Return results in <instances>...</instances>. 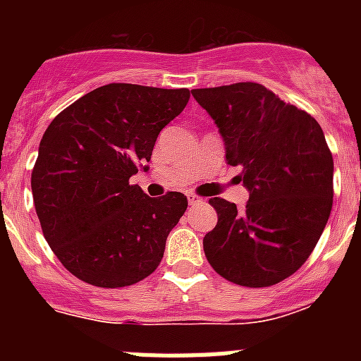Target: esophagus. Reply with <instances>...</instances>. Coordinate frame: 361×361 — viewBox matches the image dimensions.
I'll list each match as a JSON object with an SVG mask.
<instances>
[{"mask_svg": "<svg viewBox=\"0 0 361 361\" xmlns=\"http://www.w3.org/2000/svg\"><path fill=\"white\" fill-rule=\"evenodd\" d=\"M188 202H190V206H197V204L202 202V199L197 195H193V193H188Z\"/></svg>", "mask_w": 361, "mask_h": 361, "instance_id": "1", "label": "esophagus"}]
</instances>
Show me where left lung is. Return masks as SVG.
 I'll return each mask as SVG.
<instances>
[{"mask_svg":"<svg viewBox=\"0 0 361 361\" xmlns=\"http://www.w3.org/2000/svg\"><path fill=\"white\" fill-rule=\"evenodd\" d=\"M242 166L245 208L215 197L204 253L220 276L267 288L291 276L320 240L333 208V155L314 117L258 82L191 90Z\"/></svg>","mask_w":361,"mask_h":361,"instance_id":"8db88e82","label":"left lung"}]
</instances>
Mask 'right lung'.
I'll list each match as a JSON object with an SVG mask.
<instances>
[{
    "label": "right lung",
    "mask_w": 361,
    "mask_h": 361,
    "mask_svg": "<svg viewBox=\"0 0 361 361\" xmlns=\"http://www.w3.org/2000/svg\"><path fill=\"white\" fill-rule=\"evenodd\" d=\"M188 101V88L111 82L49 124L32 170L34 206L54 255L82 282L124 288L161 264L188 199L148 197L130 177L148 170L157 135Z\"/></svg>",
    "instance_id": "right-lung-1"
}]
</instances>
